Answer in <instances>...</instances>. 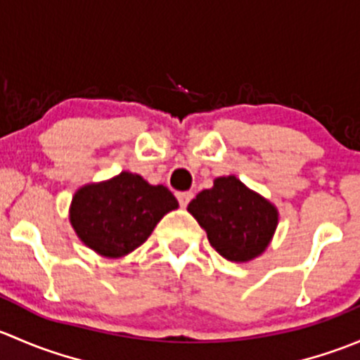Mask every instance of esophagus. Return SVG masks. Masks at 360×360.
I'll use <instances>...</instances> for the list:
<instances>
[{
    "mask_svg": "<svg viewBox=\"0 0 360 360\" xmlns=\"http://www.w3.org/2000/svg\"><path fill=\"white\" fill-rule=\"evenodd\" d=\"M176 197H177V200H179L181 207H186L188 203H190L191 198H193V193H191V191H177Z\"/></svg>",
    "mask_w": 360,
    "mask_h": 360,
    "instance_id": "obj_1",
    "label": "esophagus"
}]
</instances>
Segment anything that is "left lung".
<instances>
[{"label":"left lung","mask_w":360,"mask_h":360,"mask_svg":"<svg viewBox=\"0 0 360 360\" xmlns=\"http://www.w3.org/2000/svg\"><path fill=\"white\" fill-rule=\"evenodd\" d=\"M188 212L205 230L210 245L235 263L261 256L278 224L277 207L235 176L214 179L212 188L190 202Z\"/></svg>","instance_id":"left-lung-1"}]
</instances>
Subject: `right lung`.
Listing matches in <instances>:
<instances>
[{
  "label": "right lung",
  "instance_id": "right-lung-1",
  "mask_svg": "<svg viewBox=\"0 0 360 360\" xmlns=\"http://www.w3.org/2000/svg\"><path fill=\"white\" fill-rule=\"evenodd\" d=\"M177 207L169 188L153 186L139 174L123 170L79 188L69 207V221L86 248L104 257H122L143 245L158 221Z\"/></svg>",
  "mask_w": 360,
  "mask_h": 360
}]
</instances>
